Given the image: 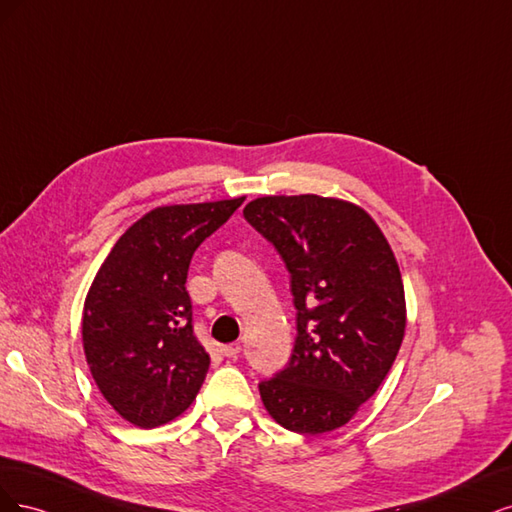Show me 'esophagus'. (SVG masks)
<instances>
[{
    "label": "esophagus",
    "mask_w": 512,
    "mask_h": 512,
    "mask_svg": "<svg viewBox=\"0 0 512 512\" xmlns=\"http://www.w3.org/2000/svg\"><path fill=\"white\" fill-rule=\"evenodd\" d=\"M221 355H225V357H236L240 351H242V346L238 344V342H234V344H221Z\"/></svg>",
    "instance_id": "obj_1"
}]
</instances>
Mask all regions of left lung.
<instances>
[{
	"label": "left lung",
	"mask_w": 512,
	"mask_h": 512,
	"mask_svg": "<svg viewBox=\"0 0 512 512\" xmlns=\"http://www.w3.org/2000/svg\"><path fill=\"white\" fill-rule=\"evenodd\" d=\"M244 219L291 274L298 336L289 364L259 393L270 417L298 434L349 423L385 381L406 329L398 261L370 214L321 195H268Z\"/></svg>",
	"instance_id": "obj_1"
}]
</instances>
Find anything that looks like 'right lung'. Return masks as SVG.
Wrapping results in <instances>:
<instances>
[{"label": "right lung", "mask_w": 512, "mask_h": 512, "mask_svg": "<svg viewBox=\"0 0 512 512\" xmlns=\"http://www.w3.org/2000/svg\"><path fill=\"white\" fill-rule=\"evenodd\" d=\"M244 197L161 206L112 246L82 310V346L106 402L144 430L191 406L210 357L193 336L189 263Z\"/></svg>", "instance_id": "add662e5"}]
</instances>
